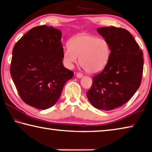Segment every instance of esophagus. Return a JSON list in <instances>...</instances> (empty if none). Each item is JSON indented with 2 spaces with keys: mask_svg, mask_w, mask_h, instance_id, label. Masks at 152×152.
<instances>
[{
  "mask_svg": "<svg viewBox=\"0 0 152 152\" xmlns=\"http://www.w3.org/2000/svg\"><path fill=\"white\" fill-rule=\"evenodd\" d=\"M76 76L77 78H82V73H80V72H77Z\"/></svg>",
  "mask_w": 152,
  "mask_h": 152,
  "instance_id": "esophagus-1",
  "label": "esophagus"
}]
</instances>
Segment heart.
Listing matches in <instances>:
<instances>
[{"mask_svg": "<svg viewBox=\"0 0 152 152\" xmlns=\"http://www.w3.org/2000/svg\"><path fill=\"white\" fill-rule=\"evenodd\" d=\"M110 55V48L107 41L89 34H80L72 38L69 46L64 48L62 54L66 67L72 68L79 57L80 65L89 74L103 70Z\"/></svg>", "mask_w": 152, "mask_h": 152, "instance_id": "b5f03b06", "label": "heart"}]
</instances>
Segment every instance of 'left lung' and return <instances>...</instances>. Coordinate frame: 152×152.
I'll list each match as a JSON object with an SVG mask.
<instances>
[{"mask_svg":"<svg viewBox=\"0 0 152 152\" xmlns=\"http://www.w3.org/2000/svg\"><path fill=\"white\" fill-rule=\"evenodd\" d=\"M97 31L109 43L110 55L103 70L92 77L86 96L95 108L110 110L127 102L140 87L143 52L127 30L107 27Z\"/></svg>","mask_w":152,"mask_h":152,"instance_id":"left-lung-1","label":"left lung"}]
</instances>
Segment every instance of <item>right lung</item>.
<instances>
[{
    "label": "right lung",
    "instance_id": "1",
    "mask_svg": "<svg viewBox=\"0 0 152 152\" xmlns=\"http://www.w3.org/2000/svg\"><path fill=\"white\" fill-rule=\"evenodd\" d=\"M61 32L52 27L32 28L15 45L10 72L20 97L38 109L52 107L74 72L62 64Z\"/></svg>",
    "mask_w": 152,
    "mask_h": 152
}]
</instances>
